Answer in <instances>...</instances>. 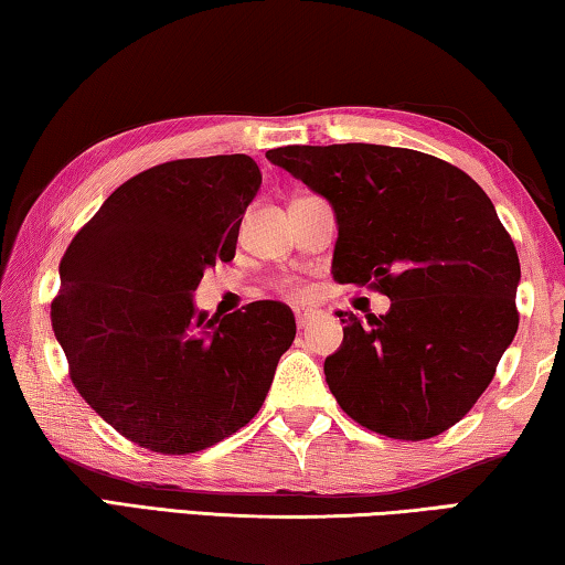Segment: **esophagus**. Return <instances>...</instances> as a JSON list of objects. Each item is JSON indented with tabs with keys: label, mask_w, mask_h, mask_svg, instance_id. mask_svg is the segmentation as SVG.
I'll use <instances>...</instances> for the list:
<instances>
[{
	"label": "esophagus",
	"mask_w": 565,
	"mask_h": 565,
	"mask_svg": "<svg viewBox=\"0 0 565 565\" xmlns=\"http://www.w3.org/2000/svg\"><path fill=\"white\" fill-rule=\"evenodd\" d=\"M319 317L317 309H296V327L303 329L309 327V323Z\"/></svg>",
	"instance_id": "34e87169"
}]
</instances>
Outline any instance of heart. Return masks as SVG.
I'll use <instances>...</instances> for the list:
<instances>
[{"label": "heart", "mask_w": 565, "mask_h": 565, "mask_svg": "<svg viewBox=\"0 0 565 565\" xmlns=\"http://www.w3.org/2000/svg\"><path fill=\"white\" fill-rule=\"evenodd\" d=\"M286 291H289L291 296H303V291L299 289V286H286Z\"/></svg>", "instance_id": "b5f03b06"}]
</instances>
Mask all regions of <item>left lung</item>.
<instances>
[{
	"label": "left lung",
	"instance_id": "1",
	"mask_svg": "<svg viewBox=\"0 0 565 565\" xmlns=\"http://www.w3.org/2000/svg\"><path fill=\"white\" fill-rule=\"evenodd\" d=\"M266 159L333 206V279L391 299L366 321L337 311L343 343L323 374L339 406L401 441L448 431L519 331L521 264L491 199L466 171L414 149L279 147Z\"/></svg>",
	"mask_w": 565,
	"mask_h": 565
}]
</instances>
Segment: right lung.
Listing matches in <instances>:
<instances>
[{
	"label": "right lung",
	"mask_w": 565,
	"mask_h": 565,
	"mask_svg": "<svg viewBox=\"0 0 565 565\" xmlns=\"http://www.w3.org/2000/svg\"><path fill=\"white\" fill-rule=\"evenodd\" d=\"M262 171L246 154L177 159L114 191L60 264L52 329L82 398L129 441L196 454L246 426L296 337L279 301L209 319L206 269L232 262Z\"/></svg>",
	"instance_id": "1"
}]
</instances>
